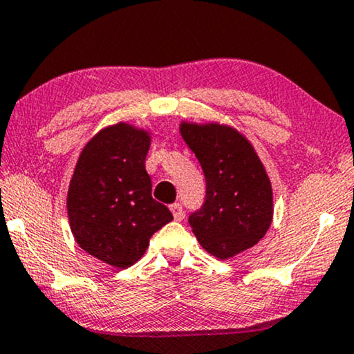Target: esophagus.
<instances>
[{
    "mask_svg": "<svg viewBox=\"0 0 354 354\" xmlns=\"http://www.w3.org/2000/svg\"><path fill=\"white\" fill-rule=\"evenodd\" d=\"M169 210H171L174 221H183V216H185V212H183V205L180 203L171 204V207H169Z\"/></svg>",
    "mask_w": 354,
    "mask_h": 354,
    "instance_id": "esophagus-1",
    "label": "esophagus"
}]
</instances>
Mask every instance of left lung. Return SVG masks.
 I'll return each instance as SVG.
<instances>
[{
	"mask_svg": "<svg viewBox=\"0 0 354 354\" xmlns=\"http://www.w3.org/2000/svg\"><path fill=\"white\" fill-rule=\"evenodd\" d=\"M180 132L205 176L204 205L189 216L201 247L218 259L254 247L272 222V187L252 142L218 122L183 120Z\"/></svg>",
	"mask_w": 354,
	"mask_h": 354,
	"instance_id": "1",
	"label": "left lung"
}]
</instances>
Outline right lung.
Listing matches in <instances>:
<instances>
[{"instance_id": "add662e5", "label": "right lung", "mask_w": 354, "mask_h": 354, "mask_svg": "<svg viewBox=\"0 0 354 354\" xmlns=\"http://www.w3.org/2000/svg\"><path fill=\"white\" fill-rule=\"evenodd\" d=\"M150 132L127 122L101 129L84 145L66 196L70 229L84 252L114 268L144 257L151 235L173 221L151 198L145 169Z\"/></svg>"}]
</instances>
